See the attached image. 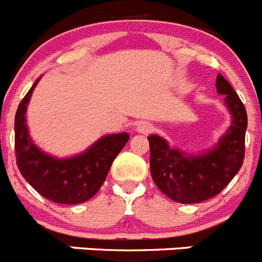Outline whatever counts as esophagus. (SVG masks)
<instances>
[{
  "label": "esophagus",
  "mask_w": 262,
  "mask_h": 262,
  "mask_svg": "<svg viewBox=\"0 0 262 262\" xmlns=\"http://www.w3.org/2000/svg\"><path fill=\"white\" fill-rule=\"evenodd\" d=\"M151 129H152V126L146 121H141L140 124L137 125V130L140 132V133H143V134H147L148 132H151Z\"/></svg>",
  "instance_id": "obj_1"
}]
</instances>
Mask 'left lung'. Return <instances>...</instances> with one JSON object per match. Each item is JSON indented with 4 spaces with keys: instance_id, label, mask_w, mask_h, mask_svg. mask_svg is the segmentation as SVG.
<instances>
[{
    "instance_id": "left-lung-1",
    "label": "left lung",
    "mask_w": 262,
    "mask_h": 262,
    "mask_svg": "<svg viewBox=\"0 0 262 262\" xmlns=\"http://www.w3.org/2000/svg\"><path fill=\"white\" fill-rule=\"evenodd\" d=\"M215 87L216 93L226 96L232 124L213 150L193 157L169 147L162 137H147L152 180L160 192L180 204H199L219 194L244 160L248 124L246 107L222 74L216 75Z\"/></svg>"
}]
</instances>
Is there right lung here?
<instances>
[{"instance_id":"obj_1","label":"right lung","mask_w":262,"mask_h":262,"mask_svg":"<svg viewBox=\"0 0 262 262\" xmlns=\"http://www.w3.org/2000/svg\"><path fill=\"white\" fill-rule=\"evenodd\" d=\"M39 79L26 94L15 114L16 166L39 194L57 204L77 205L90 200L104 183L115 158L129 141L128 133L105 136L87 151L68 159L44 154L34 145L26 125V108Z\"/></svg>"}]
</instances>
